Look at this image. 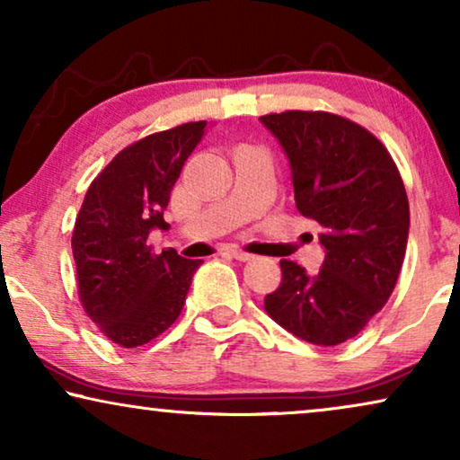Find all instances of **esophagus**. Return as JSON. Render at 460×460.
<instances>
[{
  "label": "esophagus",
  "instance_id": "obj_1",
  "mask_svg": "<svg viewBox=\"0 0 460 460\" xmlns=\"http://www.w3.org/2000/svg\"><path fill=\"white\" fill-rule=\"evenodd\" d=\"M228 253H230L232 257H234V260H238V261H249V260H253V255L247 253V251L238 249V247H228Z\"/></svg>",
  "mask_w": 460,
  "mask_h": 460
}]
</instances>
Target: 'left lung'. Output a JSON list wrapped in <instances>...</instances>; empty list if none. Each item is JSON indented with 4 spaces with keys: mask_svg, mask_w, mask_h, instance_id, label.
<instances>
[{
    "mask_svg": "<svg viewBox=\"0 0 460 460\" xmlns=\"http://www.w3.org/2000/svg\"><path fill=\"white\" fill-rule=\"evenodd\" d=\"M260 121L287 153L295 205L323 228L326 253L316 274L280 260V287L263 307L295 337L339 345L370 323L398 282L411 226L404 181L387 148L349 119L287 111Z\"/></svg>",
    "mask_w": 460,
    "mask_h": 460,
    "instance_id": "1",
    "label": "left lung"
}]
</instances>
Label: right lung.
<instances>
[{
    "label": "right lung",
    "mask_w": 460,
    "mask_h": 460,
    "mask_svg": "<svg viewBox=\"0 0 460 460\" xmlns=\"http://www.w3.org/2000/svg\"><path fill=\"white\" fill-rule=\"evenodd\" d=\"M205 128L207 121L184 123L129 144L92 181L75 219L81 305L121 348L153 341L178 320L203 263L173 249L156 255L148 234L167 228L169 194Z\"/></svg>",
    "instance_id": "obj_1"
}]
</instances>
